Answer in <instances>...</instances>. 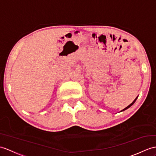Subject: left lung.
<instances>
[{
	"instance_id": "1",
	"label": "left lung",
	"mask_w": 156,
	"mask_h": 156,
	"mask_svg": "<svg viewBox=\"0 0 156 156\" xmlns=\"http://www.w3.org/2000/svg\"><path fill=\"white\" fill-rule=\"evenodd\" d=\"M136 99H137V97H136V99H135V100H134V101H133V102H132V103H131V104H130V105H129V106H128V107H126V108H124V109H123V111H125V110H126V109H127V108H129V107H131V106H132V105H133V104H134V102H136Z\"/></svg>"
}]
</instances>
